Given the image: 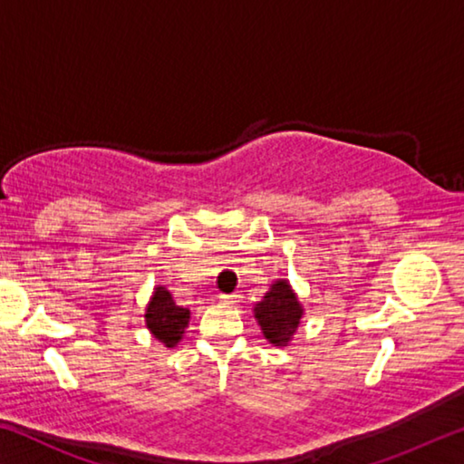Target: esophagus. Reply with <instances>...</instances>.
I'll return each instance as SVG.
<instances>
[{
	"mask_svg": "<svg viewBox=\"0 0 464 464\" xmlns=\"http://www.w3.org/2000/svg\"><path fill=\"white\" fill-rule=\"evenodd\" d=\"M218 298H221V301H223V303H227V304H235V303L239 301L241 296H239L237 293H229V295H221Z\"/></svg>",
	"mask_w": 464,
	"mask_h": 464,
	"instance_id": "34e87169",
	"label": "esophagus"
}]
</instances>
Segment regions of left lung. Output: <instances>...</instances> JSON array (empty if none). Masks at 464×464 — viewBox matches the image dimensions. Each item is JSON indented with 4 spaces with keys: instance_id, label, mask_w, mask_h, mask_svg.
I'll return each instance as SVG.
<instances>
[{
    "instance_id": "left-lung-1",
    "label": "left lung",
    "mask_w": 464,
    "mask_h": 464,
    "mask_svg": "<svg viewBox=\"0 0 464 464\" xmlns=\"http://www.w3.org/2000/svg\"><path fill=\"white\" fill-rule=\"evenodd\" d=\"M256 319L262 325L266 340L282 345L296 332L303 309L296 301V295L286 280H278L256 304Z\"/></svg>"
}]
</instances>
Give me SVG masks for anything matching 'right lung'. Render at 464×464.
Returning <instances> with one entry per match:
<instances>
[{"label":"right lung","mask_w":464,"mask_h":464,"mask_svg":"<svg viewBox=\"0 0 464 464\" xmlns=\"http://www.w3.org/2000/svg\"><path fill=\"white\" fill-rule=\"evenodd\" d=\"M188 319H190V311L176 304L166 288L157 286L145 313L147 327L157 340L166 343L168 348L176 345L184 334Z\"/></svg>","instance_id":"right-lung-1"}]
</instances>
